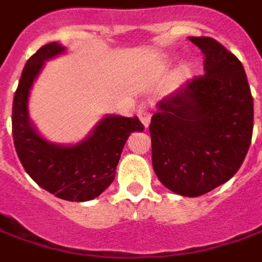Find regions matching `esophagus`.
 Returning <instances> with one entry per match:
<instances>
[{"label": "esophagus", "mask_w": 262, "mask_h": 262, "mask_svg": "<svg viewBox=\"0 0 262 262\" xmlns=\"http://www.w3.org/2000/svg\"><path fill=\"white\" fill-rule=\"evenodd\" d=\"M139 119H140V122L143 123V126L147 128L149 123H150V115H149L147 112H144V110H140V112H139Z\"/></svg>", "instance_id": "obj_1"}]
</instances>
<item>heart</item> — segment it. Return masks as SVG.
<instances>
[{
	"instance_id": "1",
	"label": "heart",
	"mask_w": 262,
	"mask_h": 262,
	"mask_svg": "<svg viewBox=\"0 0 262 262\" xmlns=\"http://www.w3.org/2000/svg\"><path fill=\"white\" fill-rule=\"evenodd\" d=\"M182 70H183V73H189V67L188 66H185Z\"/></svg>"
}]
</instances>
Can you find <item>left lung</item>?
I'll return each mask as SVG.
<instances>
[{"instance_id":"8db88e82","label":"left lung","mask_w":262,"mask_h":262,"mask_svg":"<svg viewBox=\"0 0 262 262\" xmlns=\"http://www.w3.org/2000/svg\"><path fill=\"white\" fill-rule=\"evenodd\" d=\"M204 55L206 74L157 104L149 125L159 182L200 196L228 182L249 150L253 100L242 62L210 37H188Z\"/></svg>"}]
</instances>
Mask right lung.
I'll list each match as a JSON object with an SVG mask.
<instances>
[{"mask_svg":"<svg viewBox=\"0 0 262 262\" xmlns=\"http://www.w3.org/2000/svg\"><path fill=\"white\" fill-rule=\"evenodd\" d=\"M66 53L56 41L40 47L25 64L13 98V140L25 171L43 189L67 201H89L113 182L125 143L143 131L139 118L105 115L83 140L58 144L46 140L29 119V94L45 62Z\"/></svg>","mask_w":262,"mask_h":262,"instance_id":"right-lung-1","label":"right lung"}]
</instances>
